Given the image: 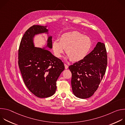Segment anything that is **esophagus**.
Returning <instances> with one entry per match:
<instances>
[{
    "label": "esophagus",
    "mask_w": 125,
    "mask_h": 125,
    "mask_svg": "<svg viewBox=\"0 0 125 125\" xmlns=\"http://www.w3.org/2000/svg\"><path fill=\"white\" fill-rule=\"evenodd\" d=\"M64 66H65V68L66 69H67L68 68V66L66 64H64Z\"/></svg>",
    "instance_id": "esophagus-1"
}]
</instances>
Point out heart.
<instances>
[{
	"instance_id": "1",
	"label": "heart",
	"mask_w": 125,
	"mask_h": 125,
	"mask_svg": "<svg viewBox=\"0 0 125 125\" xmlns=\"http://www.w3.org/2000/svg\"><path fill=\"white\" fill-rule=\"evenodd\" d=\"M92 47L91 39L77 31L64 33L60 37L59 42L55 41L52 44L53 52L57 57H61L66 49L67 57L73 62L84 59L90 52Z\"/></svg>"
}]
</instances>
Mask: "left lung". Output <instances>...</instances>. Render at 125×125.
Returning a JSON list of instances; mask_svg holds the SVG:
<instances>
[{"label":"left lung","mask_w":125,"mask_h":125,"mask_svg":"<svg viewBox=\"0 0 125 125\" xmlns=\"http://www.w3.org/2000/svg\"><path fill=\"white\" fill-rule=\"evenodd\" d=\"M107 65L105 45L98 42L94 50L84 59L69 67L72 73L71 85L74 94L82 99L92 96L103 79Z\"/></svg>","instance_id":"1"}]
</instances>
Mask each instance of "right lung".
I'll use <instances>...</instances> for the list:
<instances>
[{
    "label": "right lung",
    "mask_w": 125,
    "mask_h": 125,
    "mask_svg": "<svg viewBox=\"0 0 125 125\" xmlns=\"http://www.w3.org/2000/svg\"><path fill=\"white\" fill-rule=\"evenodd\" d=\"M46 26L33 25L25 32L18 51V65L25 84L29 90L40 98L52 96L56 90V81L64 70L63 62L44 47H34L35 34L48 33ZM46 47L52 48V37Z\"/></svg>",
    "instance_id": "right-lung-1"
}]
</instances>
